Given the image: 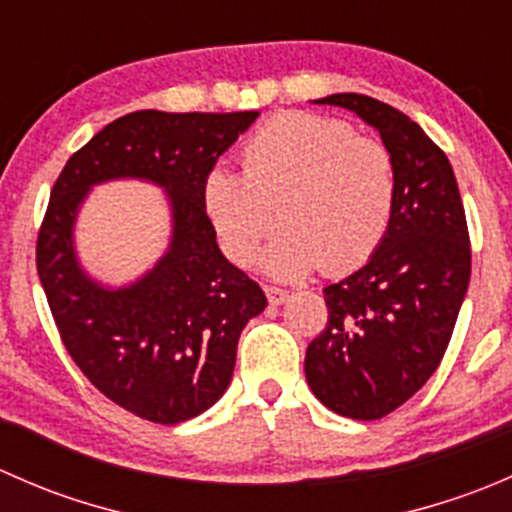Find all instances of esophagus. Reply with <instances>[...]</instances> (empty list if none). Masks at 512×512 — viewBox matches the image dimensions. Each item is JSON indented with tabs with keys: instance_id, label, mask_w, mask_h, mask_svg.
Listing matches in <instances>:
<instances>
[{
	"instance_id": "obj_1",
	"label": "esophagus",
	"mask_w": 512,
	"mask_h": 512,
	"mask_svg": "<svg viewBox=\"0 0 512 512\" xmlns=\"http://www.w3.org/2000/svg\"><path fill=\"white\" fill-rule=\"evenodd\" d=\"M265 294H267V299H270V304H282V302H287V297H289L287 289L275 287V285H265Z\"/></svg>"
}]
</instances>
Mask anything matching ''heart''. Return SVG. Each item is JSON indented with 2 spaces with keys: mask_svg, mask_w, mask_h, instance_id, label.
Wrapping results in <instances>:
<instances>
[{
  "mask_svg": "<svg viewBox=\"0 0 512 512\" xmlns=\"http://www.w3.org/2000/svg\"><path fill=\"white\" fill-rule=\"evenodd\" d=\"M242 175L210 168L200 200L220 247L235 265H262L277 277H302L324 265L347 275L376 255L391 227L396 170L376 138L347 121L289 111L262 123L240 151Z\"/></svg>",
  "mask_w": 512,
  "mask_h": 512,
  "instance_id": "b5f03b06",
  "label": "heart"
}]
</instances>
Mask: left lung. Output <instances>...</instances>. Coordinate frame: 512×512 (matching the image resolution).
<instances>
[{"instance_id":"8db88e82","label":"left lung","mask_w":512,"mask_h":512,"mask_svg":"<svg viewBox=\"0 0 512 512\" xmlns=\"http://www.w3.org/2000/svg\"><path fill=\"white\" fill-rule=\"evenodd\" d=\"M342 106L379 131L396 170L391 227L354 275L324 287L327 327L307 347L312 394L334 414L376 421L411 399L441 364L471 282V237L446 153L399 108L364 94Z\"/></svg>"}]
</instances>
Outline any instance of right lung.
<instances>
[{
    "instance_id": "1",
    "label": "right lung",
    "mask_w": 512,
    "mask_h": 512,
    "mask_svg": "<svg viewBox=\"0 0 512 512\" xmlns=\"http://www.w3.org/2000/svg\"><path fill=\"white\" fill-rule=\"evenodd\" d=\"M257 111H133L66 160L36 237V270L59 337L106 399L153 423L188 421L225 394L237 339L267 307L255 280L220 252L203 178ZM146 177L169 190L174 240L136 286L103 290L80 272L70 230L91 184Z\"/></svg>"
}]
</instances>
